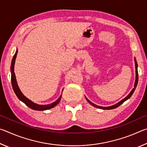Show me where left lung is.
Returning a JSON list of instances; mask_svg holds the SVG:
<instances>
[{"instance_id":"obj_1","label":"left lung","mask_w":147,"mask_h":147,"mask_svg":"<svg viewBox=\"0 0 147 147\" xmlns=\"http://www.w3.org/2000/svg\"><path fill=\"white\" fill-rule=\"evenodd\" d=\"M135 65H136V82H135V84H134V89H132V90H131V91L130 92V94H129L127 96H126V98H124L123 99V100H122L121 101L119 102H118L117 104H115V105H113V106H109V107H102V106H96V105H95V104H94L92 103L91 102L89 101L87 98H86V100H88V101L91 104V105H93V106L96 107V108H100V109H114V108H117V107H119V106H120L121 104H123L124 101H126V100H128V98H130V96H131V95H132L133 93L134 92V91H135V89H136V88L137 85H138V64H137V62H136V59H135Z\"/></svg>"}]
</instances>
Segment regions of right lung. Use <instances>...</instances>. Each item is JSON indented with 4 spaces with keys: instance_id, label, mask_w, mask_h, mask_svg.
I'll list each match as a JSON object with an SVG mask.
<instances>
[{
    "instance_id": "add662e5",
    "label": "right lung",
    "mask_w": 147,
    "mask_h": 147,
    "mask_svg": "<svg viewBox=\"0 0 147 147\" xmlns=\"http://www.w3.org/2000/svg\"><path fill=\"white\" fill-rule=\"evenodd\" d=\"M17 52H18V51H16V54H15L13 59H12L11 68H10L11 74V80L12 88H13V91L17 97H18V98L20 100L22 101L27 106H28L30 108L34 109V110H38V111L46 110V109H51L52 108H53V107H54L55 106H56L57 104L59 102V101H60L61 98V95L56 102H54L52 103L51 104H48V105H39V104H36L34 102H32L31 100H30L29 99L27 98L26 96L21 93V90H20L19 88L18 85H17L16 78V75H15V73H14V65H15V61H16V58L17 56Z\"/></svg>"
}]
</instances>
